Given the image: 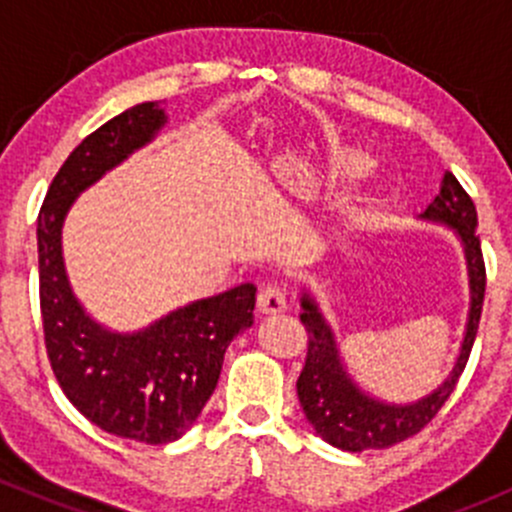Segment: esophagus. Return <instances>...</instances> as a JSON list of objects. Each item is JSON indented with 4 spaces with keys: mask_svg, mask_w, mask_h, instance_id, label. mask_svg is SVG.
Here are the masks:
<instances>
[{
    "mask_svg": "<svg viewBox=\"0 0 512 512\" xmlns=\"http://www.w3.org/2000/svg\"><path fill=\"white\" fill-rule=\"evenodd\" d=\"M257 309L262 314H280L287 309V297L277 285H265L257 292Z\"/></svg>",
    "mask_w": 512,
    "mask_h": 512,
    "instance_id": "34e87169",
    "label": "esophagus"
}]
</instances>
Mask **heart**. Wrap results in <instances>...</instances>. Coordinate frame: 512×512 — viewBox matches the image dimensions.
<instances>
[{
  "label": "heart",
  "mask_w": 512,
  "mask_h": 512,
  "mask_svg": "<svg viewBox=\"0 0 512 512\" xmlns=\"http://www.w3.org/2000/svg\"><path fill=\"white\" fill-rule=\"evenodd\" d=\"M369 165H371L369 156H364V153H356V151L339 153L337 160H334V170H337L339 175H349V178L366 173V170H369Z\"/></svg>",
  "instance_id": "1"
}]
</instances>
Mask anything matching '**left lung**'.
<instances>
[{"label":"left lung","instance_id":"1","mask_svg":"<svg viewBox=\"0 0 512 512\" xmlns=\"http://www.w3.org/2000/svg\"><path fill=\"white\" fill-rule=\"evenodd\" d=\"M423 218L456 227L466 245L468 275H471V317H468L461 356H458L451 376L431 396L411 406H389L361 394L347 371L342 369L332 332L324 324L322 314L317 312L307 294L302 297L304 312L299 314V322L304 324V332H307V359H304L302 374L297 379L299 404L314 431L342 451L356 453L371 451V448H389L426 428L456 389L468 364V356H471L473 342H476L485 297V262L480 237L476 235V205L458 183L456 175L446 170L441 193L428 205Z\"/></svg>","mask_w":512,"mask_h":512}]
</instances>
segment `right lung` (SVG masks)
<instances>
[{
    "label": "right lung",
    "mask_w": 512,
    "mask_h": 512,
    "mask_svg": "<svg viewBox=\"0 0 512 512\" xmlns=\"http://www.w3.org/2000/svg\"><path fill=\"white\" fill-rule=\"evenodd\" d=\"M153 101L86 136L46 190L36 223L46 356L66 399L91 423L131 441L183 436L218 386L227 344L252 324L255 285L200 299L138 334H111L84 314L61 260V223L76 195L163 126Z\"/></svg>",
    "instance_id": "obj_1"
}]
</instances>
